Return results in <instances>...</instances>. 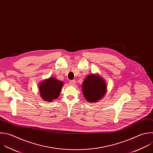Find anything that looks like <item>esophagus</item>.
<instances>
[{"label": "esophagus", "instance_id": "34e87169", "mask_svg": "<svg viewBox=\"0 0 153 153\" xmlns=\"http://www.w3.org/2000/svg\"><path fill=\"white\" fill-rule=\"evenodd\" d=\"M70 85H72V86L76 84V80H70Z\"/></svg>", "mask_w": 153, "mask_h": 153}]
</instances>
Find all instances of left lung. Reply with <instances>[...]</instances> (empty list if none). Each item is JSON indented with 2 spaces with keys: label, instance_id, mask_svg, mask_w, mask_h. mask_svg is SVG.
Instances as JSON below:
<instances>
[{
  "label": "left lung",
  "instance_id": "1",
  "mask_svg": "<svg viewBox=\"0 0 153 153\" xmlns=\"http://www.w3.org/2000/svg\"><path fill=\"white\" fill-rule=\"evenodd\" d=\"M83 96L89 103H96L103 98L107 91L106 81L98 74H89L82 85Z\"/></svg>",
  "mask_w": 153,
  "mask_h": 153
}]
</instances>
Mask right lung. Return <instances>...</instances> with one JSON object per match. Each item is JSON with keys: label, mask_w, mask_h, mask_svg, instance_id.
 Segmentation results:
<instances>
[{"label": "right lung", "mask_w": 153, "mask_h": 153, "mask_svg": "<svg viewBox=\"0 0 153 153\" xmlns=\"http://www.w3.org/2000/svg\"><path fill=\"white\" fill-rule=\"evenodd\" d=\"M64 85L63 82L55 77H49L41 82L39 85V94L43 100L51 102L58 98Z\"/></svg>", "instance_id": "obj_1"}]
</instances>
